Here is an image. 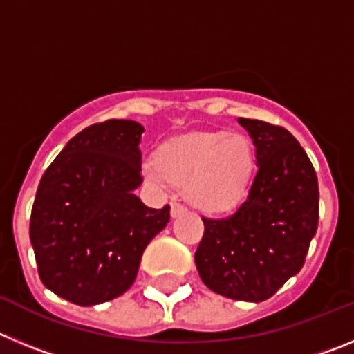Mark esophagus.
Returning a JSON list of instances; mask_svg holds the SVG:
<instances>
[{
    "mask_svg": "<svg viewBox=\"0 0 354 354\" xmlns=\"http://www.w3.org/2000/svg\"><path fill=\"white\" fill-rule=\"evenodd\" d=\"M184 212H186V207H184V205H180L179 202H171V218H179Z\"/></svg>",
    "mask_w": 354,
    "mask_h": 354,
    "instance_id": "esophagus-1",
    "label": "esophagus"
}]
</instances>
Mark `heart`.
I'll use <instances>...</instances> for the list:
<instances>
[{"label": "heart", "mask_w": 354, "mask_h": 354, "mask_svg": "<svg viewBox=\"0 0 354 354\" xmlns=\"http://www.w3.org/2000/svg\"><path fill=\"white\" fill-rule=\"evenodd\" d=\"M257 156L245 134L202 131L165 145L145 174L158 184L184 186L189 204L205 214H227L252 192Z\"/></svg>", "instance_id": "obj_1"}]
</instances>
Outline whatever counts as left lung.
<instances>
[{
  "label": "left lung",
  "instance_id": "left-lung-1",
  "mask_svg": "<svg viewBox=\"0 0 354 354\" xmlns=\"http://www.w3.org/2000/svg\"><path fill=\"white\" fill-rule=\"evenodd\" d=\"M255 145L259 171L234 214L204 221L195 252L202 282L225 298L259 303L298 274L319 220L317 175L292 134L239 118Z\"/></svg>",
  "mask_w": 354,
  "mask_h": 354
}]
</instances>
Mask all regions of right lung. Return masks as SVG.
<instances>
[{
    "label": "right lung",
    "instance_id": "1",
    "mask_svg": "<svg viewBox=\"0 0 354 354\" xmlns=\"http://www.w3.org/2000/svg\"><path fill=\"white\" fill-rule=\"evenodd\" d=\"M143 126L106 120L77 133L40 179L30 241L49 290L81 306L118 298L136 280L143 250L170 221L150 209L143 183Z\"/></svg>",
    "mask_w": 354,
    "mask_h": 354
}]
</instances>
